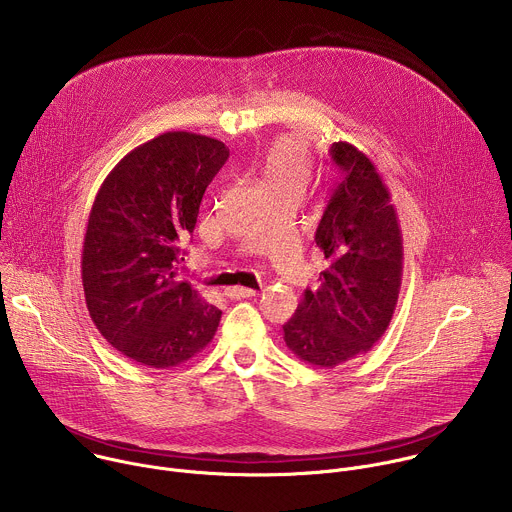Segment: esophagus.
Listing matches in <instances>:
<instances>
[{
  "mask_svg": "<svg viewBox=\"0 0 512 512\" xmlns=\"http://www.w3.org/2000/svg\"><path fill=\"white\" fill-rule=\"evenodd\" d=\"M227 298L231 300H243V298H251V296H257V291L251 289V287H241V285H235V287H227L225 289Z\"/></svg>",
  "mask_w": 512,
  "mask_h": 512,
  "instance_id": "34e87169",
  "label": "esophagus"
}]
</instances>
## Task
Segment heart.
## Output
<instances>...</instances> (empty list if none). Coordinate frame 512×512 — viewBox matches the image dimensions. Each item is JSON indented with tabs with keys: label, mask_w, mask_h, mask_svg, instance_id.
<instances>
[{
	"label": "heart",
	"mask_w": 512,
	"mask_h": 512,
	"mask_svg": "<svg viewBox=\"0 0 512 512\" xmlns=\"http://www.w3.org/2000/svg\"><path fill=\"white\" fill-rule=\"evenodd\" d=\"M312 172L310 152L298 135H281L273 141L265 162L263 176L269 190L294 188L304 190Z\"/></svg>",
	"instance_id": "b5f03b06"
}]
</instances>
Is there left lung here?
I'll list each match as a JSON object with an SVG mask.
<instances>
[{"label": "left lung", "instance_id": "left-lung-1", "mask_svg": "<svg viewBox=\"0 0 512 512\" xmlns=\"http://www.w3.org/2000/svg\"><path fill=\"white\" fill-rule=\"evenodd\" d=\"M330 156L340 178L314 239L328 267L283 324L287 348L324 369L371 350L385 334L403 275L397 210L375 164L346 141H334Z\"/></svg>", "mask_w": 512, "mask_h": 512}]
</instances>
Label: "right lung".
I'll use <instances>...</instances> for the list:
<instances>
[{
	"label": "right lung",
	"mask_w": 512,
	"mask_h": 512,
	"mask_svg": "<svg viewBox=\"0 0 512 512\" xmlns=\"http://www.w3.org/2000/svg\"><path fill=\"white\" fill-rule=\"evenodd\" d=\"M227 160L223 141L168 131L131 150L95 196L81 259L87 308L103 338L143 367H178L221 322L176 271L204 190Z\"/></svg>",
	"instance_id": "1"
}]
</instances>
